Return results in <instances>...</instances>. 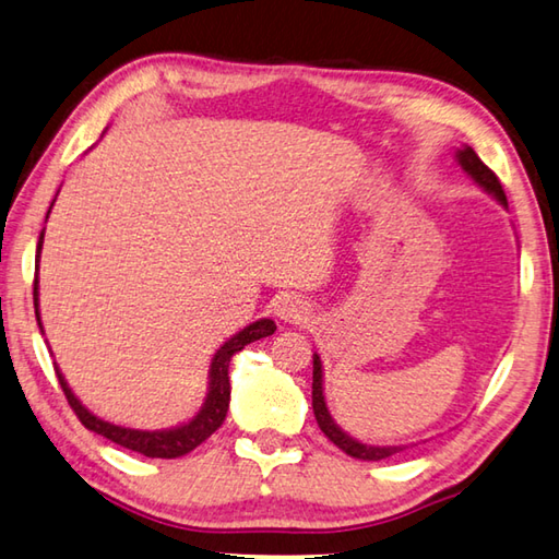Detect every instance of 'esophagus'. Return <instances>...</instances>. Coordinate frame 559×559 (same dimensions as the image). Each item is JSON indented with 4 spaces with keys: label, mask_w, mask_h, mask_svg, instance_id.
I'll use <instances>...</instances> for the list:
<instances>
[{
    "label": "esophagus",
    "mask_w": 559,
    "mask_h": 559,
    "mask_svg": "<svg viewBox=\"0 0 559 559\" xmlns=\"http://www.w3.org/2000/svg\"><path fill=\"white\" fill-rule=\"evenodd\" d=\"M273 310H276L278 320L290 322V324L306 322L312 314L310 302L306 298L296 296V293H283V296L276 300V308H273Z\"/></svg>",
    "instance_id": "esophagus-1"
}]
</instances>
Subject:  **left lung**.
Returning a JSON list of instances; mask_svg holds the SVG:
<instances>
[{
	"label": "left lung",
	"mask_w": 559,
	"mask_h": 559,
	"mask_svg": "<svg viewBox=\"0 0 559 559\" xmlns=\"http://www.w3.org/2000/svg\"><path fill=\"white\" fill-rule=\"evenodd\" d=\"M456 160H460V166L466 176H472L474 182H479V186L493 195L496 200L501 202L503 207H509V200H506V192L501 188L499 178H496L493 170L489 166H484V160L474 154L472 146H464L456 151ZM312 411H314V420H318L320 430L328 435V438L337 444L342 452H347L354 460H364V462H379L385 460V456H391L395 452H401L405 448H377V444H364L359 440L349 438L347 432H344L334 418L328 411V403H324V389H322V361H320V354H312Z\"/></svg>",
	"instance_id": "left-lung-1"
}]
</instances>
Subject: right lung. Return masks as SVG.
Returning <instances> with one entry per match:
<instances>
[{"label": "right lung", "instance_id": "1", "mask_svg": "<svg viewBox=\"0 0 559 559\" xmlns=\"http://www.w3.org/2000/svg\"><path fill=\"white\" fill-rule=\"evenodd\" d=\"M53 207V202H50ZM50 212V210H48ZM48 219V215H46ZM40 247H44V231L38 237V249L36 253L40 257ZM36 271H38V259H36ZM34 308H36V320L38 328L44 332V324H40V312H38V276L34 281ZM276 332V322L263 318L251 322L249 328H245L241 332H237L235 337H229L222 347L215 352L210 364V385H207V395L202 408L198 411V415L188 423L176 425V428L168 430H134V428H121V425L107 423L103 418H97L95 413H90L83 403L78 401V395L70 391V385L66 381L63 373H60L58 364H56V377L60 381V389H63L66 399L70 403V408L75 411V415L80 418V423L85 425L87 430H93L103 438L121 444L131 452H139L144 456H151V460H176V456L188 454L198 448V444L205 442L212 432H215L222 423L227 418L229 411V361L235 357L237 352H241L247 344L257 342L261 337H269V334Z\"/></svg>", "mask_w": 559, "mask_h": 559}]
</instances>
